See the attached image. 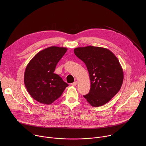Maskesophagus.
Returning <instances> with one entry per match:
<instances>
[{
	"mask_svg": "<svg viewBox=\"0 0 146 146\" xmlns=\"http://www.w3.org/2000/svg\"><path fill=\"white\" fill-rule=\"evenodd\" d=\"M77 84V81H74V82L72 83V86H76Z\"/></svg>",
	"mask_w": 146,
	"mask_h": 146,
	"instance_id": "obj_1",
	"label": "esophagus"
}]
</instances>
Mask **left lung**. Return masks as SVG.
<instances>
[{
    "instance_id": "8db88e82",
    "label": "left lung",
    "mask_w": 146,
    "mask_h": 146,
    "mask_svg": "<svg viewBox=\"0 0 146 146\" xmlns=\"http://www.w3.org/2000/svg\"><path fill=\"white\" fill-rule=\"evenodd\" d=\"M74 52L84 62L90 74L91 88L84 98L94 107L105 105L122 84L123 73L118 59L109 50L99 47H78Z\"/></svg>"
}]
</instances>
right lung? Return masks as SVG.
Returning <instances> with one entry per match:
<instances>
[{"mask_svg":"<svg viewBox=\"0 0 146 146\" xmlns=\"http://www.w3.org/2000/svg\"><path fill=\"white\" fill-rule=\"evenodd\" d=\"M68 49L52 46L36 54L28 63L24 73V84L36 101L50 105L59 98L68 86L54 73L58 62Z\"/></svg>","mask_w":146,"mask_h":146,"instance_id":"obj_1","label":"right lung"}]
</instances>
